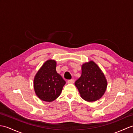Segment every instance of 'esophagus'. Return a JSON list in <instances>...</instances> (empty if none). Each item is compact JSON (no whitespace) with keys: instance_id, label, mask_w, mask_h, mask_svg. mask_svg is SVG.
<instances>
[{"instance_id":"1","label":"esophagus","mask_w":133,"mask_h":133,"mask_svg":"<svg viewBox=\"0 0 133 133\" xmlns=\"http://www.w3.org/2000/svg\"><path fill=\"white\" fill-rule=\"evenodd\" d=\"M67 83H74V79L69 80V81H67Z\"/></svg>"}]
</instances>
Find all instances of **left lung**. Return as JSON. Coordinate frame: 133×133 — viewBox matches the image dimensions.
<instances>
[{"mask_svg":"<svg viewBox=\"0 0 133 133\" xmlns=\"http://www.w3.org/2000/svg\"><path fill=\"white\" fill-rule=\"evenodd\" d=\"M81 97L87 101H96L106 91L107 82L104 74L93 61L83 64L82 75L75 83Z\"/></svg>","mask_w":133,"mask_h":133,"instance_id":"1","label":"left lung"}]
</instances>
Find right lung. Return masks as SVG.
<instances>
[{
  "instance_id": "obj_1",
  "label": "right lung",
  "mask_w": 133,
  "mask_h": 133,
  "mask_svg": "<svg viewBox=\"0 0 133 133\" xmlns=\"http://www.w3.org/2000/svg\"><path fill=\"white\" fill-rule=\"evenodd\" d=\"M56 62L48 60L43 64L34 79V89L40 99L51 102L61 95L66 82L56 71Z\"/></svg>"
}]
</instances>
